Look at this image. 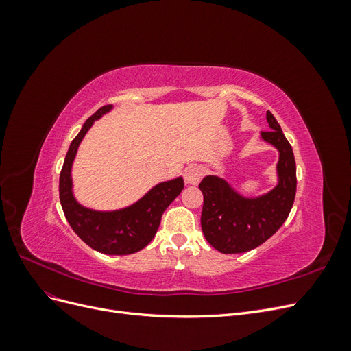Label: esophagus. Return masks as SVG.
I'll return each instance as SVG.
<instances>
[{
  "mask_svg": "<svg viewBox=\"0 0 351 351\" xmlns=\"http://www.w3.org/2000/svg\"><path fill=\"white\" fill-rule=\"evenodd\" d=\"M204 177V169L197 165H190L184 169V182L189 186H196Z\"/></svg>",
  "mask_w": 351,
  "mask_h": 351,
  "instance_id": "34e87169",
  "label": "esophagus"
}]
</instances>
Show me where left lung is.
Segmentation results:
<instances>
[{
    "mask_svg": "<svg viewBox=\"0 0 351 351\" xmlns=\"http://www.w3.org/2000/svg\"><path fill=\"white\" fill-rule=\"evenodd\" d=\"M269 132L261 139L278 151L277 184L258 196L240 193L226 178L209 174L199 189L204 193L200 224L205 239L221 253H244L256 249L280 230L295 197V161L291 145L268 111Z\"/></svg>",
    "mask_w": 351,
    "mask_h": 351,
    "instance_id": "obj_1",
    "label": "left lung"
}]
</instances>
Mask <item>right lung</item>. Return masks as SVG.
<instances>
[{"instance_id": "right-lung-1", "label": "right lung", "mask_w": 351, "mask_h": 351, "mask_svg": "<svg viewBox=\"0 0 351 351\" xmlns=\"http://www.w3.org/2000/svg\"><path fill=\"white\" fill-rule=\"evenodd\" d=\"M112 111V105L99 108L83 124L74 137L60 174V202L73 231L89 247L104 254H130L142 250L154 239L164 210L182 193L183 177L155 184L134 204L112 210L82 205L74 196L71 169L79 146L95 121Z\"/></svg>"}]
</instances>
